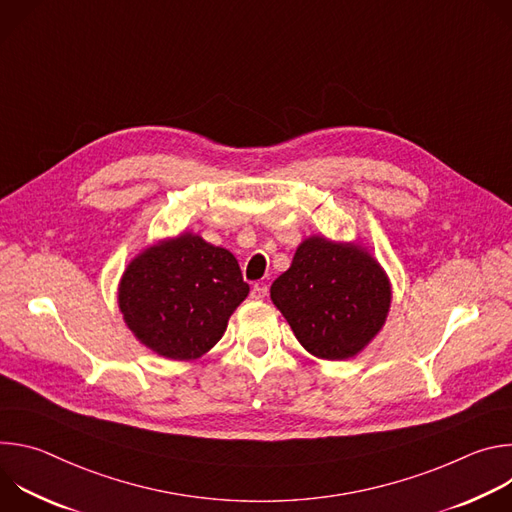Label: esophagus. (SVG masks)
<instances>
[{
	"label": "esophagus",
	"mask_w": 512,
	"mask_h": 512,
	"mask_svg": "<svg viewBox=\"0 0 512 512\" xmlns=\"http://www.w3.org/2000/svg\"><path fill=\"white\" fill-rule=\"evenodd\" d=\"M269 294V287L265 283H255L251 289V298L253 300H265Z\"/></svg>",
	"instance_id": "1"
}]
</instances>
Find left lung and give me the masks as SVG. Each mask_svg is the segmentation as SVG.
<instances>
[{"label": "left lung", "instance_id": "8db88e82", "mask_svg": "<svg viewBox=\"0 0 512 512\" xmlns=\"http://www.w3.org/2000/svg\"><path fill=\"white\" fill-rule=\"evenodd\" d=\"M271 300L310 354L344 360L385 324L391 285L381 265L360 247L312 237L273 281Z\"/></svg>", "mask_w": 512, "mask_h": 512}]
</instances>
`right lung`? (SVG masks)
Segmentation results:
<instances>
[{"instance_id": "right-lung-1", "label": "right lung", "mask_w": 512, "mask_h": 512, "mask_svg": "<svg viewBox=\"0 0 512 512\" xmlns=\"http://www.w3.org/2000/svg\"><path fill=\"white\" fill-rule=\"evenodd\" d=\"M247 294L233 253L184 233L129 263L119 283V308L145 346L190 360L221 340Z\"/></svg>"}]
</instances>
